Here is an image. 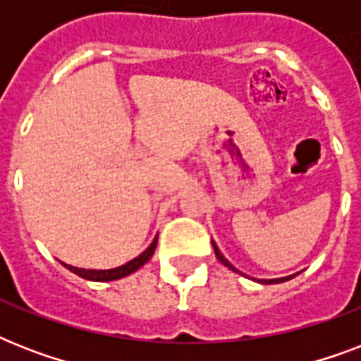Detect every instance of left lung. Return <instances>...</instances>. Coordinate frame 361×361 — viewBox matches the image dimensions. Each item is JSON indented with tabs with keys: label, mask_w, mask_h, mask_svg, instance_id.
<instances>
[{
	"label": "left lung",
	"mask_w": 361,
	"mask_h": 361,
	"mask_svg": "<svg viewBox=\"0 0 361 361\" xmlns=\"http://www.w3.org/2000/svg\"><path fill=\"white\" fill-rule=\"evenodd\" d=\"M212 245H214L215 257L219 258V262H221V264H225V266H226V268H228V269H232V271H236V274L243 275V274H241V271H240V269L234 268V266H232V264L228 262V260H226L225 255H223V252L219 251V247H217V243H215L214 240H212ZM292 277H294V275H288V277H281V279H255V281H258V283H262V285H275V283H283V281H288V279H292Z\"/></svg>",
	"instance_id": "1"
}]
</instances>
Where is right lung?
I'll return each mask as SVG.
<instances>
[{
	"instance_id": "obj_1",
	"label": "right lung",
	"mask_w": 361,
	"mask_h": 361,
	"mask_svg": "<svg viewBox=\"0 0 361 361\" xmlns=\"http://www.w3.org/2000/svg\"><path fill=\"white\" fill-rule=\"evenodd\" d=\"M155 247H157V238L152 241V245L147 247L146 251L140 252L138 257L129 260V262H125L123 266H118V268H112V269H86V268H76V266H71V264H65V268L73 271V274L80 275L82 279H87V281H118L121 277H127V275L135 274L136 269H140L144 264L153 257V252H155Z\"/></svg>"
}]
</instances>
